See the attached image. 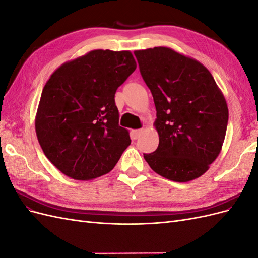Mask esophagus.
Returning a JSON list of instances; mask_svg holds the SVG:
<instances>
[{
  "label": "esophagus",
  "instance_id": "34e87169",
  "mask_svg": "<svg viewBox=\"0 0 258 258\" xmlns=\"http://www.w3.org/2000/svg\"><path fill=\"white\" fill-rule=\"evenodd\" d=\"M142 132H143V130H142V129L132 130V132H131V137H132V139H138V138H140V136L142 135Z\"/></svg>",
  "mask_w": 258,
  "mask_h": 258
}]
</instances>
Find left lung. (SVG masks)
Returning <instances> with one entry per match:
<instances>
[{
    "label": "left lung",
    "mask_w": 258,
    "mask_h": 258,
    "mask_svg": "<svg viewBox=\"0 0 258 258\" xmlns=\"http://www.w3.org/2000/svg\"><path fill=\"white\" fill-rule=\"evenodd\" d=\"M135 56L157 111L159 145L144 159L171 181L201 176L220 155L227 129L221 89L204 64L169 47L136 50Z\"/></svg>",
    "instance_id": "8db88e82"
}]
</instances>
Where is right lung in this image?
<instances>
[{
  "label": "right lung",
  "mask_w": 258,
  "mask_h": 258,
  "mask_svg": "<svg viewBox=\"0 0 258 258\" xmlns=\"http://www.w3.org/2000/svg\"><path fill=\"white\" fill-rule=\"evenodd\" d=\"M137 68L129 50L96 49L68 61L44 86L35 117L37 140L52 165L74 179L106 174L130 145L118 124L117 88Z\"/></svg>",
  "instance_id": "right-lung-1"
}]
</instances>
